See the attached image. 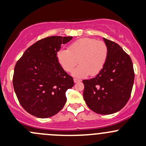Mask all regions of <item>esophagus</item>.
<instances>
[{
  "label": "esophagus",
  "instance_id": "1",
  "mask_svg": "<svg viewBox=\"0 0 146 146\" xmlns=\"http://www.w3.org/2000/svg\"><path fill=\"white\" fill-rule=\"evenodd\" d=\"M73 80H74L75 83H77V82L80 81V80H79V79H77V78H74V79H73Z\"/></svg>",
  "mask_w": 146,
  "mask_h": 146
}]
</instances>
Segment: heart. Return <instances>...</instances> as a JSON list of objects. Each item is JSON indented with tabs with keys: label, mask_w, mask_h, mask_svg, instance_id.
Here are the masks:
<instances>
[{
	"label": "heart",
	"mask_w": 146,
	"mask_h": 146,
	"mask_svg": "<svg viewBox=\"0 0 146 146\" xmlns=\"http://www.w3.org/2000/svg\"><path fill=\"white\" fill-rule=\"evenodd\" d=\"M108 48L102 41L92 38H82L69 45L67 49L57 52L58 63L66 72H70L78 63L80 64L73 71L78 78L100 73L107 62Z\"/></svg>",
	"instance_id": "obj_1"
}]
</instances>
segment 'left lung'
Returning <instances> with one entry per match:
<instances>
[{"instance_id":"8db88e82","label":"left lung","mask_w":146,"mask_h":146,"mask_svg":"<svg viewBox=\"0 0 146 146\" xmlns=\"http://www.w3.org/2000/svg\"><path fill=\"white\" fill-rule=\"evenodd\" d=\"M107 48V62L95 78L84 80L83 98L91 110L111 114L121 110L130 98L134 70L130 56L115 42L103 38Z\"/></svg>"}]
</instances>
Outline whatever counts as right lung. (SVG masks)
Segmentation results:
<instances>
[{"instance_id":"right-lung-1","label":"right lung","mask_w":146,"mask_h":146,"mask_svg":"<svg viewBox=\"0 0 146 146\" xmlns=\"http://www.w3.org/2000/svg\"><path fill=\"white\" fill-rule=\"evenodd\" d=\"M72 36H51L38 41L25 51L15 66L13 83L25 110L39 118L55 115L66 104V92L74 85L57 60L62 44Z\"/></svg>"}]
</instances>
